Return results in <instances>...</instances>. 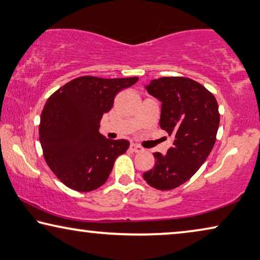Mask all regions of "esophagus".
Wrapping results in <instances>:
<instances>
[{"label":"esophagus","instance_id":"34e87169","mask_svg":"<svg viewBox=\"0 0 260 260\" xmlns=\"http://www.w3.org/2000/svg\"><path fill=\"white\" fill-rule=\"evenodd\" d=\"M130 149L133 150L134 152H142V151H144V149H143L141 145H138V144H134V143H133V144L130 145Z\"/></svg>","mask_w":260,"mask_h":260}]
</instances>
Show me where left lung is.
<instances>
[{
	"label": "left lung",
	"mask_w": 260,
	"mask_h": 260,
	"mask_svg": "<svg viewBox=\"0 0 260 260\" xmlns=\"http://www.w3.org/2000/svg\"><path fill=\"white\" fill-rule=\"evenodd\" d=\"M145 89L161 102L159 126L174 136V144L167 155L153 153L155 167L143 178L157 190H172L189 180L211 152L219 126L218 103L186 77H161Z\"/></svg>",
	"instance_id": "1"
}]
</instances>
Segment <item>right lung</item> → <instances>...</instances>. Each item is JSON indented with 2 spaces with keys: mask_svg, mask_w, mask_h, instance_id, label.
Here are the masks:
<instances>
[{
  "mask_svg": "<svg viewBox=\"0 0 260 260\" xmlns=\"http://www.w3.org/2000/svg\"><path fill=\"white\" fill-rule=\"evenodd\" d=\"M137 81L82 76L49 97L41 114L40 142L48 167L64 185L89 192L107 182L116 158L130 143L101 135V119L116 95Z\"/></svg>",
  "mask_w": 260,
  "mask_h": 260,
  "instance_id": "1",
  "label": "right lung"
}]
</instances>
